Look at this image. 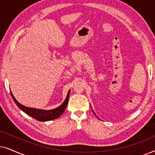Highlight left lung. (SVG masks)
I'll list each match as a JSON object with an SVG mask.
<instances>
[{
    "label": "left lung",
    "instance_id": "obj_1",
    "mask_svg": "<svg viewBox=\"0 0 155 155\" xmlns=\"http://www.w3.org/2000/svg\"><path fill=\"white\" fill-rule=\"evenodd\" d=\"M93 113H94V111H93Z\"/></svg>",
    "mask_w": 155,
    "mask_h": 155
}]
</instances>
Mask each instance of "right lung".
<instances>
[{"mask_svg": "<svg viewBox=\"0 0 155 155\" xmlns=\"http://www.w3.org/2000/svg\"><path fill=\"white\" fill-rule=\"evenodd\" d=\"M70 93H71V90L68 91L66 98H65V101H63V103L60 107L51 110H43L35 109V108L27 107L22 105L16 100L15 97L13 96V94H12V92L10 91V94H11L12 98L13 99L15 103L16 104L17 106L22 111H24L25 114H27V115L30 116L31 117L34 118L35 119L37 120H39V121H48V120H51L58 118L64 112L65 109H66L68 103Z\"/></svg>", "mask_w": 155, "mask_h": 155, "instance_id": "1", "label": "right lung"}]
</instances>
